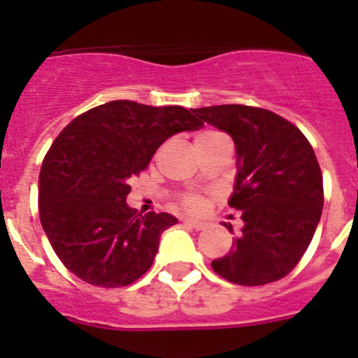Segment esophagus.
<instances>
[{
	"mask_svg": "<svg viewBox=\"0 0 358 358\" xmlns=\"http://www.w3.org/2000/svg\"><path fill=\"white\" fill-rule=\"evenodd\" d=\"M182 222H185L186 226L194 227V229H202V227H204V222H202V220H197V218L185 217V218H182Z\"/></svg>",
	"mask_w": 358,
	"mask_h": 358,
	"instance_id": "34e87169",
	"label": "esophagus"
}]
</instances>
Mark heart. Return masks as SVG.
Instances as JSON below:
<instances>
[{"mask_svg": "<svg viewBox=\"0 0 358 358\" xmlns=\"http://www.w3.org/2000/svg\"><path fill=\"white\" fill-rule=\"evenodd\" d=\"M220 134H222V132L204 131L197 136V140L195 141H197V143H201V141L211 140V138H215V136H220ZM181 204L188 211H201L202 208H204V204H206V201H204V197L199 194H186L181 197Z\"/></svg>", "mask_w": 358, "mask_h": 358, "instance_id": "1", "label": "heart"}]
</instances>
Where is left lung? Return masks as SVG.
Here are the masks:
<instances>
[{
    "label": "left lung",
    "instance_id": "8db88e82",
    "mask_svg": "<svg viewBox=\"0 0 358 358\" xmlns=\"http://www.w3.org/2000/svg\"><path fill=\"white\" fill-rule=\"evenodd\" d=\"M194 113L227 132L238 156L229 206L242 211V235L211 267L245 287L285 278L305 255L322 213V173L314 148L289 120L262 107L229 103Z\"/></svg>",
    "mask_w": 358,
    "mask_h": 358
}]
</instances>
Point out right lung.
Segmentation results:
<instances>
[{"label": "right lung", "mask_w": 358, "mask_h": 358, "mask_svg": "<svg viewBox=\"0 0 358 358\" xmlns=\"http://www.w3.org/2000/svg\"><path fill=\"white\" fill-rule=\"evenodd\" d=\"M204 123L181 106L113 100L69 122L44 156L39 217L59 260L90 285L116 289L150 268L169 213L127 206L131 181L170 136Z\"/></svg>", "instance_id": "add662e5"}]
</instances>
